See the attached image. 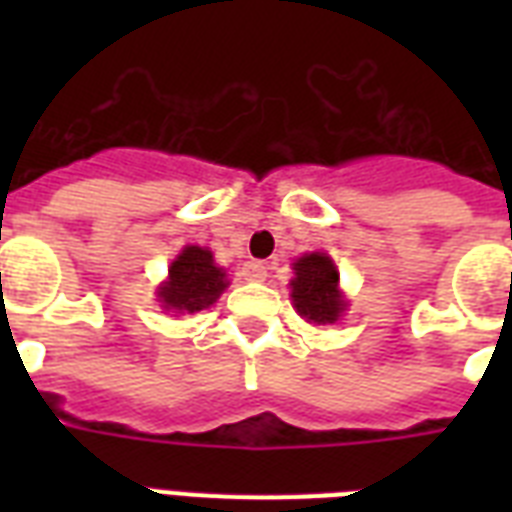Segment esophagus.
<instances>
[{
  "instance_id": "obj_1",
  "label": "esophagus",
  "mask_w": 512,
  "mask_h": 512,
  "mask_svg": "<svg viewBox=\"0 0 512 512\" xmlns=\"http://www.w3.org/2000/svg\"><path fill=\"white\" fill-rule=\"evenodd\" d=\"M241 276L247 281H265L268 268H265V263H260V260H249V263H244V268H241Z\"/></svg>"
}]
</instances>
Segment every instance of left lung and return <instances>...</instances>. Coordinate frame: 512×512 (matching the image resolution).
Wrapping results in <instances>:
<instances>
[{
  "label": "left lung",
  "mask_w": 512,
  "mask_h": 512,
  "mask_svg": "<svg viewBox=\"0 0 512 512\" xmlns=\"http://www.w3.org/2000/svg\"><path fill=\"white\" fill-rule=\"evenodd\" d=\"M292 268L295 279L289 281V287L297 313L308 324H335L348 303L340 292V273L332 257L324 252H311L297 257Z\"/></svg>",
  "instance_id": "left-lung-1"
}]
</instances>
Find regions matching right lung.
Listing matches in <instances>:
<instances>
[{
    "instance_id": "1",
    "label": "right lung",
    "mask_w": 512,
    "mask_h": 512,
    "mask_svg": "<svg viewBox=\"0 0 512 512\" xmlns=\"http://www.w3.org/2000/svg\"><path fill=\"white\" fill-rule=\"evenodd\" d=\"M225 287H228V279H225L223 268L215 265L212 252L188 244L172 260L170 276L156 289V297L164 311L196 313L217 303V297Z\"/></svg>"
}]
</instances>
